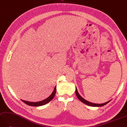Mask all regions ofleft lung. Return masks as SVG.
I'll return each mask as SVG.
<instances>
[{
  "instance_id": "obj_1",
  "label": "left lung",
  "mask_w": 127,
  "mask_h": 127,
  "mask_svg": "<svg viewBox=\"0 0 127 127\" xmlns=\"http://www.w3.org/2000/svg\"><path fill=\"white\" fill-rule=\"evenodd\" d=\"M75 92H76V96H77V98L79 100H80L81 102H82L83 103H84L85 104L88 105H89V106H91V107H102V106H103V105H104L105 104H107V103H108L110 102V101H108V102H107L106 103H103V104L93 103H91L90 102H88V101H86V100H85V99H84L83 98H82V97L80 95H79V94H78V91H77V89H76V91H75Z\"/></svg>"
}]
</instances>
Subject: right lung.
Masks as SVG:
<instances>
[{
  "instance_id": "obj_1",
  "label": "right lung",
  "mask_w": 127,
  "mask_h": 127,
  "mask_svg": "<svg viewBox=\"0 0 127 127\" xmlns=\"http://www.w3.org/2000/svg\"><path fill=\"white\" fill-rule=\"evenodd\" d=\"M56 87H55V89L54 91H53L52 93L51 94V95L49 96L47 98L43 100L42 101L38 102H31L23 101V100H22V101L27 105H31V106H34V107L36 106V107H38V106L43 105L46 104V103H49L50 101H51V100L54 98V97H55V95L56 94Z\"/></svg>"
}]
</instances>
